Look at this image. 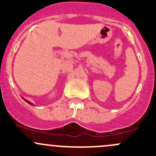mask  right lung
<instances>
[{
    "label": "right lung",
    "instance_id": "right-lung-1",
    "mask_svg": "<svg viewBox=\"0 0 156 156\" xmlns=\"http://www.w3.org/2000/svg\"><path fill=\"white\" fill-rule=\"evenodd\" d=\"M23 100H25V101H26V102H27V103H29V104H30V105H32V106H33V105H34V104H33V103H31V102H30V101H29V100H26V99H25V98H23Z\"/></svg>",
    "mask_w": 156,
    "mask_h": 156
}]
</instances>
